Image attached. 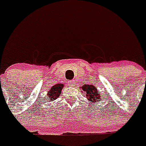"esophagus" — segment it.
I'll list each match as a JSON object with an SVG mask.
<instances>
[{
    "instance_id": "obj_1",
    "label": "esophagus",
    "mask_w": 146,
    "mask_h": 146,
    "mask_svg": "<svg viewBox=\"0 0 146 146\" xmlns=\"http://www.w3.org/2000/svg\"><path fill=\"white\" fill-rule=\"evenodd\" d=\"M75 84H76L75 80H69V81H68V85H69V86L73 87V86H75Z\"/></svg>"
}]
</instances>
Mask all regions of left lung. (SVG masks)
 I'll return each instance as SVG.
<instances>
[{"label":"left lung","instance_id":"left-lung-1","mask_svg":"<svg viewBox=\"0 0 146 146\" xmlns=\"http://www.w3.org/2000/svg\"><path fill=\"white\" fill-rule=\"evenodd\" d=\"M80 90L84 92V96L88 99V101L93 103H97L101 101V95L98 94V90L95 86L92 84H84L83 87L80 88Z\"/></svg>","mask_w":146,"mask_h":146}]
</instances>
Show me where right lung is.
<instances>
[{
  "mask_svg": "<svg viewBox=\"0 0 146 146\" xmlns=\"http://www.w3.org/2000/svg\"><path fill=\"white\" fill-rule=\"evenodd\" d=\"M63 87H64V85L62 84H56L52 87V89L49 90L48 94V97L50 99V102H52L53 100L59 98V96H61L60 94L62 93V90Z\"/></svg>",
  "mask_w": 146,
  "mask_h": 146,
  "instance_id": "obj_1",
  "label": "right lung"
}]
</instances>
